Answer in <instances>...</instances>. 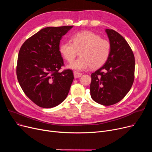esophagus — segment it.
I'll return each instance as SVG.
<instances>
[{
  "instance_id": "34e87169",
  "label": "esophagus",
  "mask_w": 152,
  "mask_h": 152,
  "mask_svg": "<svg viewBox=\"0 0 152 152\" xmlns=\"http://www.w3.org/2000/svg\"><path fill=\"white\" fill-rule=\"evenodd\" d=\"M82 76V74L80 73H78V72L75 71L74 72V76L75 78H78V77H80Z\"/></svg>"
}]
</instances>
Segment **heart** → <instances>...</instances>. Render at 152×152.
I'll use <instances>...</instances> for the list:
<instances>
[{
  "instance_id": "heart-1",
  "label": "heart",
  "mask_w": 152,
  "mask_h": 152,
  "mask_svg": "<svg viewBox=\"0 0 152 152\" xmlns=\"http://www.w3.org/2000/svg\"><path fill=\"white\" fill-rule=\"evenodd\" d=\"M71 42H63L59 45V52L68 62H72L79 53L80 57L71 63L68 68L84 71L91 67L97 69L107 61L110 53V44L91 31L77 33L71 37Z\"/></svg>"
}]
</instances>
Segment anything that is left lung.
Masks as SVG:
<instances>
[{"label": "left lung", "instance_id": "left-lung-1", "mask_svg": "<svg viewBox=\"0 0 152 152\" xmlns=\"http://www.w3.org/2000/svg\"><path fill=\"white\" fill-rule=\"evenodd\" d=\"M110 44L109 57L91 75V96L99 104L109 106L121 100L129 92L134 79L135 58L128 43L116 31L106 29Z\"/></svg>", "mask_w": 152, "mask_h": 152}]
</instances>
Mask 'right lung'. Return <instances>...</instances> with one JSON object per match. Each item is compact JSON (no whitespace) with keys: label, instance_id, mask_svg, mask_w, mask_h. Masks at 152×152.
Segmentation results:
<instances>
[{"label":"right lung","instance_id":"add662e5","mask_svg":"<svg viewBox=\"0 0 152 152\" xmlns=\"http://www.w3.org/2000/svg\"><path fill=\"white\" fill-rule=\"evenodd\" d=\"M73 26L47 27L23 43L17 61V75L26 96L44 108H53L66 98L74 75L71 69L59 72L64 65L60 42Z\"/></svg>","mask_w":152,"mask_h":152}]
</instances>
